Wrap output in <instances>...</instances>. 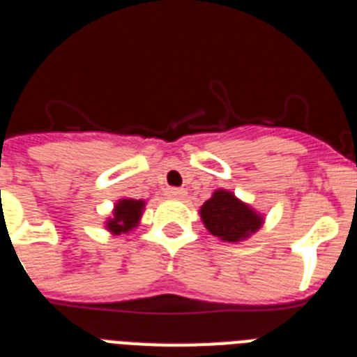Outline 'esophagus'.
<instances>
[{
    "instance_id": "esophagus-1",
    "label": "esophagus",
    "mask_w": 357,
    "mask_h": 357,
    "mask_svg": "<svg viewBox=\"0 0 357 357\" xmlns=\"http://www.w3.org/2000/svg\"><path fill=\"white\" fill-rule=\"evenodd\" d=\"M166 195L169 197V199H184L185 197V190H182V188H169V190L166 191Z\"/></svg>"
}]
</instances>
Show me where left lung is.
<instances>
[{
    "instance_id": "8db88e82",
    "label": "left lung",
    "mask_w": 357,
    "mask_h": 357,
    "mask_svg": "<svg viewBox=\"0 0 357 357\" xmlns=\"http://www.w3.org/2000/svg\"><path fill=\"white\" fill-rule=\"evenodd\" d=\"M206 229L224 242H242L257 233L264 224V216L251 206L225 190H216L200 208Z\"/></svg>"
}]
</instances>
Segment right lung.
I'll return each instance as SVG.
<instances>
[{
	"mask_svg": "<svg viewBox=\"0 0 357 357\" xmlns=\"http://www.w3.org/2000/svg\"><path fill=\"white\" fill-rule=\"evenodd\" d=\"M144 200L121 199L114 208V216L106 222V229L112 234L130 233L139 225L142 211H144Z\"/></svg>",
	"mask_w": 357,
	"mask_h": 357,
	"instance_id": "1",
	"label": "right lung"
}]
</instances>
